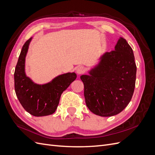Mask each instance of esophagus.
Returning a JSON list of instances; mask_svg holds the SVG:
<instances>
[{
  "instance_id": "1",
  "label": "esophagus",
  "mask_w": 155,
  "mask_h": 155,
  "mask_svg": "<svg viewBox=\"0 0 155 155\" xmlns=\"http://www.w3.org/2000/svg\"><path fill=\"white\" fill-rule=\"evenodd\" d=\"M84 71H85V68H84V67H82V66L78 67L77 68V69H76V72H77V73H78V74H82Z\"/></svg>"
}]
</instances>
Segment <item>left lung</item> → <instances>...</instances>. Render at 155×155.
Instances as JSON below:
<instances>
[{"label": "left lung", "instance_id": "obj_1", "mask_svg": "<svg viewBox=\"0 0 155 155\" xmlns=\"http://www.w3.org/2000/svg\"><path fill=\"white\" fill-rule=\"evenodd\" d=\"M90 74L80 77L89 110L104 117L119 114L133 97L137 74L133 51L127 41L121 37L115 50L103 55Z\"/></svg>", "mask_w": 155, "mask_h": 155}]
</instances>
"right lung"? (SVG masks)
<instances>
[{
    "instance_id": "1",
    "label": "right lung",
    "mask_w": 155,
    "mask_h": 155,
    "mask_svg": "<svg viewBox=\"0 0 155 155\" xmlns=\"http://www.w3.org/2000/svg\"><path fill=\"white\" fill-rule=\"evenodd\" d=\"M31 37L26 41L16 65L14 73L15 91L23 108L35 116L53 114L58 106L64 91L76 79L75 73H67L56 77L45 85H37L28 78L25 72V58Z\"/></svg>"
}]
</instances>
